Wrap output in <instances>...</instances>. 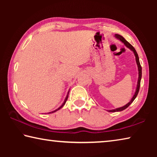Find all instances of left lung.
Returning a JSON list of instances; mask_svg holds the SVG:
<instances>
[{"label": "left lung", "instance_id": "8db88e82", "mask_svg": "<svg viewBox=\"0 0 157 157\" xmlns=\"http://www.w3.org/2000/svg\"><path fill=\"white\" fill-rule=\"evenodd\" d=\"M115 36L116 38H117L118 39H119L121 41L123 42V43L125 45V46L129 48L131 50H132L133 52L134 53V55H135V57H136V63H137V66H138V69H139V79H138V84H137V87H136V92H135V94L134 95V96L132 98L131 101H130L129 102L127 103V105H125L123 107H120V108H117L116 109H112V110H109V112H116V111H121L124 109H125L126 108H127L129 107V106L132 104L133 102V101L135 100V98H136L138 94H139V89H140V79H141V77H142V68H141V66H140V63L139 62V56H138V54L136 51V50L134 47H133L131 44H130L128 41H127L125 39H124V37H123L121 35H119V34H115Z\"/></svg>", "mask_w": 157, "mask_h": 157}]
</instances>
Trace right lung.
<instances>
[{"instance_id": "right-lung-1", "label": "right lung", "mask_w": 157, "mask_h": 157, "mask_svg": "<svg viewBox=\"0 0 157 157\" xmlns=\"http://www.w3.org/2000/svg\"><path fill=\"white\" fill-rule=\"evenodd\" d=\"M68 94H69V91H68V94H67V95H66V98H65V100H64V102H63V104H62V106H61V107H59V108H58V109H56V110L53 111H52V112H49L48 113H53V112H55V111H58V110H59V109H61V108H62V107H63V106L65 105V103H66V100H67V99H68Z\"/></svg>"}]
</instances>
